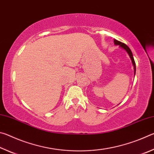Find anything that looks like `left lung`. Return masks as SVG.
I'll return each instance as SVG.
<instances>
[{
  "instance_id": "left-lung-1",
  "label": "left lung",
  "mask_w": 154,
  "mask_h": 154,
  "mask_svg": "<svg viewBox=\"0 0 154 154\" xmlns=\"http://www.w3.org/2000/svg\"><path fill=\"white\" fill-rule=\"evenodd\" d=\"M114 44L116 45H119V47H120V48H123L124 49H125V50L127 51V53L128 54L130 58L132 60V64H133V66H134V74L135 75V73H136V64H135V62H134V58H133V55H132V53L131 50H130V48L126 45V44H124V43H122V42H120V41H119L116 40V39H114Z\"/></svg>"
}]
</instances>
